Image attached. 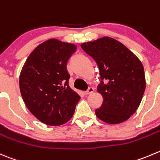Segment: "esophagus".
<instances>
[{"instance_id": "obj_1", "label": "esophagus", "mask_w": 160, "mask_h": 160, "mask_svg": "<svg viewBox=\"0 0 160 160\" xmlns=\"http://www.w3.org/2000/svg\"><path fill=\"white\" fill-rule=\"evenodd\" d=\"M93 92H94V88H89L88 90H87L86 91H85L84 94H86V95H88V94H91V93H93Z\"/></svg>"}]
</instances>
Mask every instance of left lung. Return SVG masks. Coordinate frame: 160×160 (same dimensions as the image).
I'll use <instances>...</instances> for the list:
<instances>
[{"label": "left lung", "mask_w": 160, "mask_h": 160, "mask_svg": "<svg viewBox=\"0 0 160 160\" xmlns=\"http://www.w3.org/2000/svg\"><path fill=\"white\" fill-rule=\"evenodd\" d=\"M81 48L96 62L101 81L98 91L103 102L95 110L97 117L110 124L126 121L138 108L145 90L144 68L126 46L105 37Z\"/></svg>", "instance_id": "8db88e82"}]
</instances>
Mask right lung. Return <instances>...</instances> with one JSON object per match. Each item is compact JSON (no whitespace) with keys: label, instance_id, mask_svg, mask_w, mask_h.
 Segmentation results:
<instances>
[{"label":"right lung","instance_id":"obj_1","mask_svg":"<svg viewBox=\"0 0 160 160\" xmlns=\"http://www.w3.org/2000/svg\"><path fill=\"white\" fill-rule=\"evenodd\" d=\"M77 50L72 44L50 39L37 46L26 59L19 88L26 107L40 121L59 126L73 116L80 95L70 88L66 66Z\"/></svg>","mask_w":160,"mask_h":160}]
</instances>
